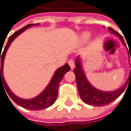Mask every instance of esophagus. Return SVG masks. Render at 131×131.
<instances>
[{"label":"esophagus","instance_id":"1","mask_svg":"<svg viewBox=\"0 0 131 131\" xmlns=\"http://www.w3.org/2000/svg\"><path fill=\"white\" fill-rule=\"evenodd\" d=\"M68 63H69V65H70V67H71V69H74V67H75V63H74V60H70L69 61H68Z\"/></svg>","mask_w":131,"mask_h":131}]
</instances>
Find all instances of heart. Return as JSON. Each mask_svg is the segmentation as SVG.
Masks as SVG:
<instances>
[{
  "mask_svg": "<svg viewBox=\"0 0 131 131\" xmlns=\"http://www.w3.org/2000/svg\"><path fill=\"white\" fill-rule=\"evenodd\" d=\"M91 37V34L89 32H84L81 34V40H88Z\"/></svg>",
  "mask_w": 131,
  "mask_h": 131,
  "instance_id": "heart-1",
  "label": "heart"
}]
</instances>
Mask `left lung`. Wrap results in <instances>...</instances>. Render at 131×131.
Listing matches in <instances>:
<instances>
[{"label": "left lung", "instance_id": "left-lung-1", "mask_svg": "<svg viewBox=\"0 0 131 131\" xmlns=\"http://www.w3.org/2000/svg\"><path fill=\"white\" fill-rule=\"evenodd\" d=\"M108 30L111 31V34H114L116 36H117L124 46L126 45L123 37L119 33L115 31L111 27H108ZM75 65H76V68L74 69V72L76 76V83H77L79 95H80L81 98L82 99V101L89 105L101 107V106H104V105L111 104V102H113L114 100H116L118 97H120L123 94V92L124 91V90L128 84L129 79L131 78L130 70V77L126 81L125 84L123 87H121V88H119L116 91H109V92L108 91H102L97 90V88H94L90 84V82L88 81L86 75L83 71L81 59L79 57L76 58Z\"/></svg>", "mask_w": 131, "mask_h": 131}]
</instances>
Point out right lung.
Wrapping results in <instances>:
<instances>
[{
  "label": "right lung",
  "mask_w": 131,
  "mask_h": 131,
  "mask_svg": "<svg viewBox=\"0 0 131 131\" xmlns=\"http://www.w3.org/2000/svg\"><path fill=\"white\" fill-rule=\"evenodd\" d=\"M34 25H37L36 24H27V26L24 27L23 28L20 29L19 30L14 32L8 39V41L4 47V51L2 52V54L1 52L0 53V61H1V70H0V88L1 86L5 88L4 89H5L4 91H6L5 93H7V94L10 96V97L17 104H18L19 106L22 107H24L26 109H28V110H32V111H40V110H43V109H46L49 107H50L54 102L55 101L57 100V94H58V88H59V84L60 82L62 81L64 74H66L68 71H69L71 70V68L69 67L68 63H66L64 64L63 66H62L61 68H58L53 78H51V81L49 83V84L47 85V87L39 94L37 95V97H35L34 98H32V99H23V98H20V97H17L15 94H14V93L10 90L9 87L7 86L5 80H4V75H3V67H4V57H5V55H6V53H7V49L9 48L10 43H12V41L19 35L22 32H24L27 28L31 27V26H34ZM10 100V99H9Z\"/></svg>",
  "instance_id": "add662e5"
}]
</instances>
